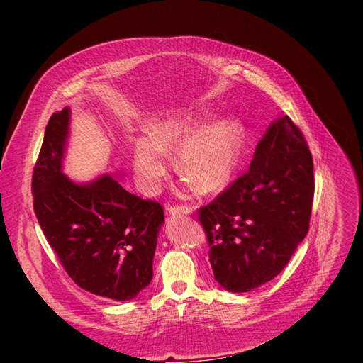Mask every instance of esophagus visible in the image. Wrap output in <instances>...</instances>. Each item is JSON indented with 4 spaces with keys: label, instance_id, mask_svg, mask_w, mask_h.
<instances>
[{
    "label": "esophagus",
    "instance_id": "1",
    "mask_svg": "<svg viewBox=\"0 0 363 363\" xmlns=\"http://www.w3.org/2000/svg\"><path fill=\"white\" fill-rule=\"evenodd\" d=\"M167 212L171 216H175V215H191L192 213V207H189V206H169Z\"/></svg>",
    "mask_w": 363,
    "mask_h": 363
}]
</instances>
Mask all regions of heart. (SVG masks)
<instances>
[{
	"label": "heart",
	"mask_w": 363,
	"mask_h": 363,
	"mask_svg": "<svg viewBox=\"0 0 363 363\" xmlns=\"http://www.w3.org/2000/svg\"><path fill=\"white\" fill-rule=\"evenodd\" d=\"M148 136L135 140L133 168L139 188L156 194L171 167L168 152L175 148L177 168L184 171L188 188L204 192L224 188L239 168L245 150L247 130L236 118L199 124L189 116L174 115L151 121Z\"/></svg>",
	"instance_id": "heart-1"
}]
</instances>
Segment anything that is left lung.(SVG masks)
Wrapping results in <instances>:
<instances>
[{
	"instance_id": "8db88e82",
	"label": "left lung",
	"mask_w": 363,
	"mask_h": 363,
	"mask_svg": "<svg viewBox=\"0 0 363 363\" xmlns=\"http://www.w3.org/2000/svg\"><path fill=\"white\" fill-rule=\"evenodd\" d=\"M313 191L309 147L281 116L259 140L247 174L199 212L225 291L250 292L279 276L309 230Z\"/></svg>"
}]
</instances>
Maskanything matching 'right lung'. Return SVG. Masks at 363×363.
Wrapping results in <instances>:
<instances>
[{"label":"right lung","mask_w":363,"mask_h":363,"mask_svg":"<svg viewBox=\"0 0 363 363\" xmlns=\"http://www.w3.org/2000/svg\"><path fill=\"white\" fill-rule=\"evenodd\" d=\"M69 107L54 113L35 164V213L68 276L87 292L128 301L152 279L164 223L159 203L127 192L113 175L75 183L63 174Z\"/></svg>","instance_id":"right-lung-1"}]
</instances>
